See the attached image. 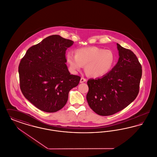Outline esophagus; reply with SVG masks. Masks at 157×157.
Returning <instances> with one entry per match:
<instances>
[{
  "label": "esophagus",
  "mask_w": 157,
  "mask_h": 157,
  "mask_svg": "<svg viewBox=\"0 0 157 157\" xmlns=\"http://www.w3.org/2000/svg\"><path fill=\"white\" fill-rule=\"evenodd\" d=\"M86 79L84 78H81L80 79V83H83V82H86Z\"/></svg>",
  "instance_id": "34e87169"
}]
</instances>
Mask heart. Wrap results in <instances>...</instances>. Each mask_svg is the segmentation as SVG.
<instances>
[{
	"instance_id": "b5f03b06",
	"label": "heart",
	"mask_w": 157,
	"mask_h": 157,
	"mask_svg": "<svg viewBox=\"0 0 157 157\" xmlns=\"http://www.w3.org/2000/svg\"><path fill=\"white\" fill-rule=\"evenodd\" d=\"M75 55L67 53L66 60L70 71L76 73L85 66V71L93 78H99L107 74L115 62V55L111 50L97 46L76 49Z\"/></svg>"
}]
</instances>
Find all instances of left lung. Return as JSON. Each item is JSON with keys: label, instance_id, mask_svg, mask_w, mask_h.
Returning a JSON list of instances; mask_svg holds the SVG:
<instances>
[{"label": "left lung", "instance_id": "8db88e82", "mask_svg": "<svg viewBox=\"0 0 157 157\" xmlns=\"http://www.w3.org/2000/svg\"><path fill=\"white\" fill-rule=\"evenodd\" d=\"M117 63L101 78L90 79L86 95L90 108L101 116L111 115L126 108L136 98L142 76V67L131 50L117 44Z\"/></svg>", "mask_w": 157, "mask_h": 157}]
</instances>
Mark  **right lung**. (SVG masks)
<instances>
[{
  "label": "right lung",
  "mask_w": 157,
  "mask_h": 157,
  "mask_svg": "<svg viewBox=\"0 0 157 157\" xmlns=\"http://www.w3.org/2000/svg\"><path fill=\"white\" fill-rule=\"evenodd\" d=\"M73 44L59 35H51L30 47L21 60L23 95L42 111L61 109L67 102L69 90L80 81L81 77L71 75L66 65V51Z\"/></svg>",
  "instance_id": "obj_1"
}]
</instances>
